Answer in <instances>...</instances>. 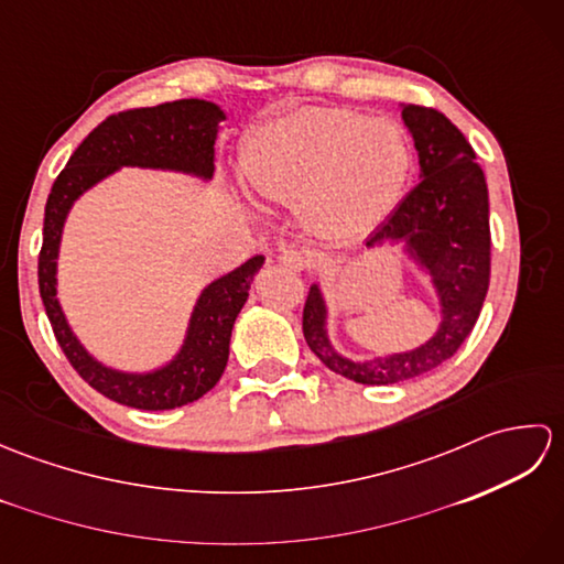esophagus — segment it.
Masks as SVG:
<instances>
[{"mask_svg":"<svg viewBox=\"0 0 564 564\" xmlns=\"http://www.w3.org/2000/svg\"><path fill=\"white\" fill-rule=\"evenodd\" d=\"M279 261H281V267L291 269V271H305L310 267V261L301 254V251H295V249H283Z\"/></svg>","mask_w":564,"mask_h":564,"instance_id":"1","label":"esophagus"}]
</instances>
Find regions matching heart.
Listing matches in <instances>:
<instances>
[{
    "mask_svg": "<svg viewBox=\"0 0 564 564\" xmlns=\"http://www.w3.org/2000/svg\"><path fill=\"white\" fill-rule=\"evenodd\" d=\"M245 172L263 200L297 206L310 232L349 242L398 208L412 145L394 118L305 106L251 133Z\"/></svg>",
    "mask_w": 564,
    "mask_h": 564,
    "instance_id": "1",
    "label": "heart"
}]
</instances>
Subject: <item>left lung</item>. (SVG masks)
Returning <instances> with one entry per match:
<instances>
[{
  "label": "left lung",
  "mask_w": 564,
  "mask_h": 564,
  "mask_svg": "<svg viewBox=\"0 0 564 564\" xmlns=\"http://www.w3.org/2000/svg\"><path fill=\"white\" fill-rule=\"evenodd\" d=\"M400 109L422 182L376 227L366 247L400 245L404 259L429 279L438 327L414 349L351 358L332 341L319 281L310 285L303 310V334L313 354L334 373L361 386H394L448 361L473 332L489 289V196L470 142L434 109L414 104H400Z\"/></svg>",
  "instance_id": "8db88e82"
}]
</instances>
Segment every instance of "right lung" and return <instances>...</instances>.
<instances>
[{
	"label": "right lung",
	"instance_id": "1",
	"mask_svg": "<svg viewBox=\"0 0 564 564\" xmlns=\"http://www.w3.org/2000/svg\"><path fill=\"white\" fill-rule=\"evenodd\" d=\"M225 118L227 113L220 106L206 99L170 101L106 118L84 138L47 196L39 257V285L47 319L72 368L94 390L118 404L148 412L174 410L196 402L215 388L230 356L235 319L247 303L263 257L247 259L242 267L218 275L200 291L191 310L184 341L170 361L150 370H121L101 364L87 351L59 305L57 259L67 215L87 191L123 166L176 172L210 182L215 174V140Z\"/></svg>",
	"mask_w": 564,
	"mask_h": 564
}]
</instances>
